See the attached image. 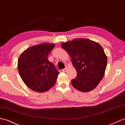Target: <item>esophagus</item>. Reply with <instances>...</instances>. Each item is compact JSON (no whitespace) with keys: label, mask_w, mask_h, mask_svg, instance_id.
Returning <instances> with one entry per match:
<instances>
[{"label":"esophagus","mask_w":125,"mask_h":125,"mask_svg":"<svg viewBox=\"0 0 125 125\" xmlns=\"http://www.w3.org/2000/svg\"><path fill=\"white\" fill-rule=\"evenodd\" d=\"M67 69H68L67 67H66L65 68H64V69H63L62 70V72H66V71H67Z\"/></svg>","instance_id":"obj_1"}]
</instances>
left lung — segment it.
<instances>
[{
  "label": "left lung",
  "instance_id": "1",
  "mask_svg": "<svg viewBox=\"0 0 125 125\" xmlns=\"http://www.w3.org/2000/svg\"><path fill=\"white\" fill-rule=\"evenodd\" d=\"M68 52L77 71L71 80L73 87L83 92L96 88L105 73L107 57L99 43L88 39L79 38L61 43Z\"/></svg>",
  "mask_w": 125,
  "mask_h": 125
}]
</instances>
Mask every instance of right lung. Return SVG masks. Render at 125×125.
Listing matches in <instances>:
<instances>
[{"label": "right lung", "instance_id": "add662e5", "mask_svg": "<svg viewBox=\"0 0 125 125\" xmlns=\"http://www.w3.org/2000/svg\"><path fill=\"white\" fill-rule=\"evenodd\" d=\"M54 46V43L47 42L31 46L18 60L17 68L23 82L34 92L47 91L56 83L60 72L47 58Z\"/></svg>", "mask_w": 125, "mask_h": 125}]
</instances>
